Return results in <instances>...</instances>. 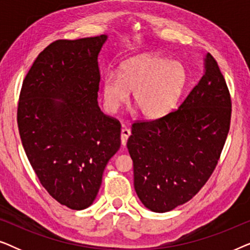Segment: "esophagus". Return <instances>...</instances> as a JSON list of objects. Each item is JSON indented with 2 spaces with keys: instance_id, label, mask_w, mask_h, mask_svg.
I'll return each mask as SVG.
<instances>
[{
  "instance_id": "obj_1",
  "label": "esophagus",
  "mask_w": 250,
  "mask_h": 250,
  "mask_svg": "<svg viewBox=\"0 0 250 250\" xmlns=\"http://www.w3.org/2000/svg\"><path fill=\"white\" fill-rule=\"evenodd\" d=\"M131 135V131L128 128L123 127L122 128V134H121V140H122V146H125L126 143H127V139L128 136Z\"/></svg>"
}]
</instances>
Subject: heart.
<instances>
[{
	"label": "heart",
	"instance_id": "1",
	"mask_svg": "<svg viewBox=\"0 0 250 250\" xmlns=\"http://www.w3.org/2000/svg\"><path fill=\"white\" fill-rule=\"evenodd\" d=\"M188 75L182 63L156 54H140L124 61L118 76L107 73L101 91L104 108L115 114L132 100L145 118H160L168 114L187 86Z\"/></svg>",
	"mask_w": 250,
	"mask_h": 250
}]
</instances>
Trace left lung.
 <instances>
[{
	"label": "left lung",
	"instance_id": "8db88e82",
	"mask_svg": "<svg viewBox=\"0 0 250 250\" xmlns=\"http://www.w3.org/2000/svg\"><path fill=\"white\" fill-rule=\"evenodd\" d=\"M230 121L227 83L207 53L203 77L177 110L132 125L127 149L135 192L145 207L165 213L199 192L216 167Z\"/></svg>",
	"mask_w": 250,
	"mask_h": 250
}]
</instances>
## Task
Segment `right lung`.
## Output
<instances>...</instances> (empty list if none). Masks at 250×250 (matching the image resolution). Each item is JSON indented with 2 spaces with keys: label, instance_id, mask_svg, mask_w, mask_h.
<instances>
[{
  "label": "right lung",
  "instance_id": "obj_1",
  "mask_svg": "<svg viewBox=\"0 0 250 250\" xmlns=\"http://www.w3.org/2000/svg\"><path fill=\"white\" fill-rule=\"evenodd\" d=\"M107 40L51 43L20 92L18 127L27 158L47 192L75 210L93 204L105 166L121 146V124L98 104V57Z\"/></svg>",
  "mask_w": 250,
  "mask_h": 250
}]
</instances>
